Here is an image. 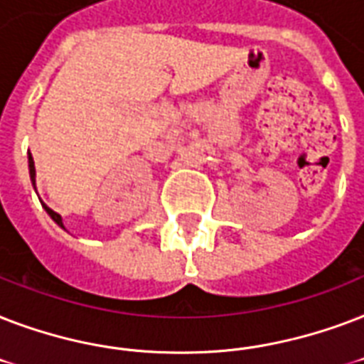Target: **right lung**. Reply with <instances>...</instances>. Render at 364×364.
Listing matches in <instances>:
<instances>
[{
	"mask_svg": "<svg viewBox=\"0 0 364 364\" xmlns=\"http://www.w3.org/2000/svg\"><path fill=\"white\" fill-rule=\"evenodd\" d=\"M28 165H30V178H32L33 188H36V167H33V159H32V156L28 157ZM41 205H43V203H41ZM43 207H45V210H47V214H49L50 218H53V220H55L56 224H58V226L64 228V226H62V218H60V214L55 213V210H53V208L47 207V205H43Z\"/></svg>",
	"mask_w": 364,
	"mask_h": 364,
	"instance_id": "right-lung-1",
	"label": "right lung"
}]
</instances>
